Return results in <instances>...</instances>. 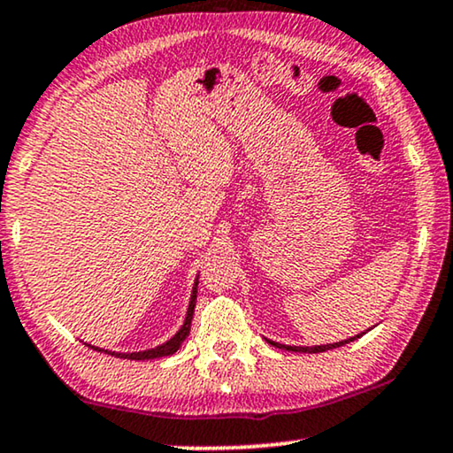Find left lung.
<instances>
[{
  "mask_svg": "<svg viewBox=\"0 0 453 453\" xmlns=\"http://www.w3.org/2000/svg\"><path fill=\"white\" fill-rule=\"evenodd\" d=\"M364 334V332H362ZM362 334H357V336H353V339H349V341H341V342H332V345H319V347H286V345H280V342H273V341H269L272 342L273 347H280V349H286V351H303V353H322V351H328V349H334V347H342V345H347V342H351V341H355V339H359V336Z\"/></svg>",
  "mask_w": 453,
  "mask_h": 453,
  "instance_id": "8db88e82",
  "label": "left lung"
}]
</instances>
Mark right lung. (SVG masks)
Wrapping results in <instances>:
<instances>
[{
	"label": "right lung",
	"instance_id": "right-lung-1",
	"mask_svg": "<svg viewBox=\"0 0 453 453\" xmlns=\"http://www.w3.org/2000/svg\"><path fill=\"white\" fill-rule=\"evenodd\" d=\"M194 307H196V286H194L190 305H188L186 322L180 328V332H177V334L173 336V339L167 341V342H165V345H160L157 349H148V351H140V353H114V351H111V355H119V357H123V359H157V357H165V355H173L177 349L181 347V342L186 341V336L190 334V324H192V316H194ZM91 349H96V351H104V349H98V347H91Z\"/></svg>",
	"mask_w": 453,
	"mask_h": 453
}]
</instances>
